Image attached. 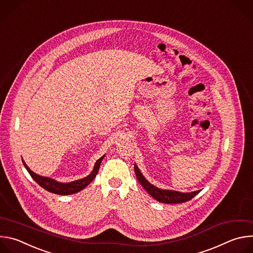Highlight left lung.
Returning <instances> with one entry per match:
<instances>
[{
	"mask_svg": "<svg viewBox=\"0 0 253 253\" xmlns=\"http://www.w3.org/2000/svg\"><path fill=\"white\" fill-rule=\"evenodd\" d=\"M134 171H135V174H136V177L138 179L139 183L144 187V189H145L153 198H155L157 201L162 202V203L171 204V203L186 202V201L192 199L196 194H198L200 192V190H197V191L185 193V192H179V191H175V190L160 189V188L154 186L153 184H151L148 180L143 176V174L141 173V171L138 168V166L136 165V163L134 164Z\"/></svg>",
	"mask_w": 253,
	"mask_h": 253,
	"instance_id": "left-lung-1",
	"label": "left lung"
}]
</instances>
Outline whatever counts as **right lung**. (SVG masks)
Listing matches in <instances>:
<instances>
[{"mask_svg": "<svg viewBox=\"0 0 253 253\" xmlns=\"http://www.w3.org/2000/svg\"><path fill=\"white\" fill-rule=\"evenodd\" d=\"M105 157V155H103L101 158H99L95 165H94V168L92 170V172L82 178V179H78V180H75V181H72V182H68V183H63V182H59L57 181V180L55 179H52L50 177H45V176H41L37 173L33 172L29 167L28 165L25 163V161L22 159V162L25 166V168L27 169V171L29 172V174L31 175V177L35 180L36 182H37L41 187H43L45 190L51 192V193H54V194H59V195H70V194H74V193H77L81 190H83L87 185H89L92 181L93 179L96 177L98 171H99V168H100V164L103 160V158Z\"/></svg>", "mask_w": 253, "mask_h": 253, "instance_id": "1", "label": "right lung"}]
</instances>
